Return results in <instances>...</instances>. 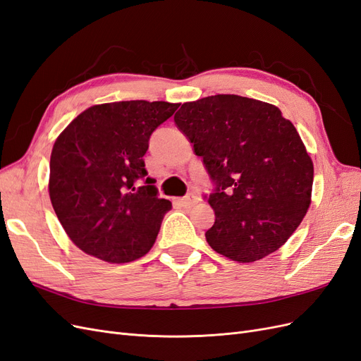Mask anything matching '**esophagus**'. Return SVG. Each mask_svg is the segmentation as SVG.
<instances>
[{
    "label": "esophagus",
    "instance_id": "obj_1",
    "mask_svg": "<svg viewBox=\"0 0 361 361\" xmlns=\"http://www.w3.org/2000/svg\"><path fill=\"white\" fill-rule=\"evenodd\" d=\"M178 203H179L180 206H183V207H191L192 204L197 203V197H195L194 194H188V195H185V197L179 199Z\"/></svg>",
    "mask_w": 361,
    "mask_h": 361
}]
</instances>
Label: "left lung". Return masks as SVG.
<instances>
[{
    "label": "left lung",
    "mask_w": 361,
    "mask_h": 361,
    "mask_svg": "<svg viewBox=\"0 0 361 361\" xmlns=\"http://www.w3.org/2000/svg\"><path fill=\"white\" fill-rule=\"evenodd\" d=\"M174 123L214 182L207 244L243 264L274 253L312 197L313 162L295 126L277 106L238 94L183 104Z\"/></svg>",
    "instance_id": "8db88e82"
}]
</instances>
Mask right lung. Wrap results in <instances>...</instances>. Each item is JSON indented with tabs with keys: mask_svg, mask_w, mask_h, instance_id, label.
Returning a JSON list of instances; mask_svg holds the SVG:
<instances>
[{
	"mask_svg": "<svg viewBox=\"0 0 361 361\" xmlns=\"http://www.w3.org/2000/svg\"><path fill=\"white\" fill-rule=\"evenodd\" d=\"M178 108L162 101L93 105L56 140L49 197L63 228L84 253L126 264L155 244L171 203L158 197L143 157L152 133Z\"/></svg>",
	"mask_w": 361,
	"mask_h": 361,
	"instance_id": "obj_1",
	"label": "right lung"
}]
</instances>
